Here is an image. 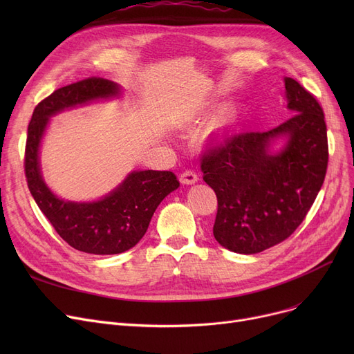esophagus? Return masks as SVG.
<instances>
[{
	"label": "esophagus",
	"instance_id": "obj_1",
	"mask_svg": "<svg viewBox=\"0 0 354 354\" xmlns=\"http://www.w3.org/2000/svg\"><path fill=\"white\" fill-rule=\"evenodd\" d=\"M198 180V176L194 171H185L182 175H180V182L183 185H192Z\"/></svg>",
	"mask_w": 354,
	"mask_h": 354
}]
</instances>
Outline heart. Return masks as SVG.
I'll use <instances>...</instances> for the list:
<instances>
[{"label": "heart", "mask_w": 354, "mask_h": 354, "mask_svg": "<svg viewBox=\"0 0 354 354\" xmlns=\"http://www.w3.org/2000/svg\"><path fill=\"white\" fill-rule=\"evenodd\" d=\"M234 116H235V107L234 106L224 107L215 116V119L212 120V123L209 126V132H215V130H219L222 127H225L232 120Z\"/></svg>", "instance_id": "obj_1"}]
</instances>
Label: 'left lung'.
I'll use <instances>...</instances> for the list:
<instances>
[{"mask_svg":"<svg viewBox=\"0 0 354 354\" xmlns=\"http://www.w3.org/2000/svg\"><path fill=\"white\" fill-rule=\"evenodd\" d=\"M288 120L267 132L227 136L201 158L215 191L214 236L238 254H257L287 239L310 211L324 182L328 145L323 109L299 82L284 79ZM285 145L274 153L272 145Z\"/></svg>","mask_w":354,"mask_h":354,"instance_id":"obj_1","label":"left lung"}]
</instances>
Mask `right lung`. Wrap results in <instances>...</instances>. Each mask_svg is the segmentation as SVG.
I'll list each match as a JSON object with an SVG mask.
<instances>
[{
  "label": "right lung",
  "mask_w": 354,
  "mask_h": 354,
  "mask_svg": "<svg viewBox=\"0 0 354 354\" xmlns=\"http://www.w3.org/2000/svg\"><path fill=\"white\" fill-rule=\"evenodd\" d=\"M118 83L88 77L53 91L35 106L26 145V178L37 205L66 243L97 255L120 254L135 247L146 234L153 212L165 196L179 188L169 171H133L106 196L91 202L66 201L43 179L40 146L51 116L96 100L119 97Z\"/></svg>",
  "instance_id": "add662e5"
}]
</instances>
